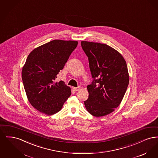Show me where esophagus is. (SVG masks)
<instances>
[{"label": "esophagus", "instance_id": "esophagus-1", "mask_svg": "<svg viewBox=\"0 0 158 158\" xmlns=\"http://www.w3.org/2000/svg\"><path fill=\"white\" fill-rule=\"evenodd\" d=\"M73 89V90H75V91H78V90L81 89V87L80 86H79V87H74Z\"/></svg>", "mask_w": 158, "mask_h": 158}]
</instances>
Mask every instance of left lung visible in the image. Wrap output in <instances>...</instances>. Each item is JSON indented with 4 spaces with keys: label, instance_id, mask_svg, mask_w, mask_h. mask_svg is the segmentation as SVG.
Wrapping results in <instances>:
<instances>
[{
    "label": "left lung",
    "instance_id": "obj_1",
    "mask_svg": "<svg viewBox=\"0 0 158 158\" xmlns=\"http://www.w3.org/2000/svg\"><path fill=\"white\" fill-rule=\"evenodd\" d=\"M81 45L93 78L85 106L91 115L104 116L114 111L124 96L129 83L127 66L120 53L109 45L88 41Z\"/></svg>",
    "mask_w": 158,
    "mask_h": 158
}]
</instances>
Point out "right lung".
Returning <instances> with one entry per match:
<instances>
[{
	"label": "right lung",
	"mask_w": 158,
	"mask_h": 158,
	"mask_svg": "<svg viewBox=\"0 0 158 158\" xmlns=\"http://www.w3.org/2000/svg\"><path fill=\"white\" fill-rule=\"evenodd\" d=\"M77 44L76 41L54 40L28 55L22 79L29 102L40 112L48 115L59 112L70 96V87L62 81H54Z\"/></svg>",
	"instance_id": "right-lung-1"
}]
</instances>
